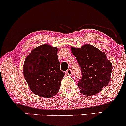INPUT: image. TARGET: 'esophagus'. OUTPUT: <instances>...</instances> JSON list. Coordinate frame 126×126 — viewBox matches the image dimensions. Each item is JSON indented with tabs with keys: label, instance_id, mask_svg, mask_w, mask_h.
<instances>
[{
	"label": "esophagus",
	"instance_id": "obj_1",
	"mask_svg": "<svg viewBox=\"0 0 126 126\" xmlns=\"http://www.w3.org/2000/svg\"><path fill=\"white\" fill-rule=\"evenodd\" d=\"M66 73L68 75H72L73 74V72H72V69H69L68 70L66 71Z\"/></svg>",
	"mask_w": 126,
	"mask_h": 126
}]
</instances>
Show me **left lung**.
Wrapping results in <instances>:
<instances>
[{
  "mask_svg": "<svg viewBox=\"0 0 126 126\" xmlns=\"http://www.w3.org/2000/svg\"><path fill=\"white\" fill-rule=\"evenodd\" d=\"M72 52L81 69L82 78L78 83L80 93L86 96L99 93L109 83L112 63L104 53L90 44L72 47Z\"/></svg>",
  "mask_w": 126,
  "mask_h": 126,
  "instance_id": "8db88e82",
  "label": "left lung"
}]
</instances>
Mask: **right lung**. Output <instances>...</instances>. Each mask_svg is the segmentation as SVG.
<instances>
[{
	"label": "right lung",
	"mask_w": 126,
	"mask_h": 126,
	"mask_svg": "<svg viewBox=\"0 0 126 126\" xmlns=\"http://www.w3.org/2000/svg\"><path fill=\"white\" fill-rule=\"evenodd\" d=\"M57 49L48 44L38 46L25 58L23 73L32 92L43 98L57 92L64 73L60 70Z\"/></svg>",
	"instance_id": "obj_1"
}]
</instances>
